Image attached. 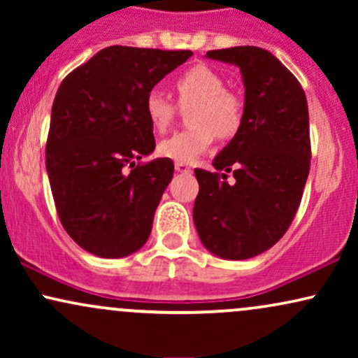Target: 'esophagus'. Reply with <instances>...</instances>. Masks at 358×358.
I'll use <instances>...</instances> for the list:
<instances>
[{
	"instance_id": "esophagus-1",
	"label": "esophagus",
	"mask_w": 358,
	"mask_h": 358,
	"mask_svg": "<svg viewBox=\"0 0 358 358\" xmlns=\"http://www.w3.org/2000/svg\"><path fill=\"white\" fill-rule=\"evenodd\" d=\"M175 170L178 171V173H192V168L185 165V163H175Z\"/></svg>"
}]
</instances>
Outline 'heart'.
<instances>
[{
    "mask_svg": "<svg viewBox=\"0 0 358 358\" xmlns=\"http://www.w3.org/2000/svg\"><path fill=\"white\" fill-rule=\"evenodd\" d=\"M173 90L180 109H188L193 127L171 134L159 143L158 151L178 163H193L212 146L213 139L229 141L244 122V101L225 87L224 77L207 65H193L175 77ZM145 113L156 131H166L175 121L178 108L158 89L145 97Z\"/></svg>",
    "mask_w": 358,
    "mask_h": 358,
    "instance_id": "1",
    "label": "heart"
}]
</instances>
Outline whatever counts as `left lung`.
<instances>
[{"mask_svg":"<svg viewBox=\"0 0 358 358\" xmlns=\"http://www.w3.org/2000/svg\"><path fill=\"white\" fill-rule=\"evenodd\" d=\"M207 57L239 65L244 122L213 159L225 173L195 168L193 222L210 252L239 261L273 248L296 215L311 159L308 102L296 77L264 48H222ZM231 171L234 184L227 182Z\"/></svg>","mask_w":358,"mask_h":358,"instance_id":"obj_1","label":"left lung"}]
</instances>
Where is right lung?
<instances>
[{"mask_svg": "<svg viewBox=\"0 0 358 358\" xmlns=\"http://www.w3.org/2000/svg\"><path fill=\"white\" fill-rule=\"evenodd\" d=\"M190 50L113 45L62 80L45 163L65 232L94 256L117 259L145 245L173 162L143 163L155 150L145 97Z\"/></svg>", "mask_w": 358, "mask_h": 358, "instance_id": "obj_1", "label": "right lung"}]
</instances>
